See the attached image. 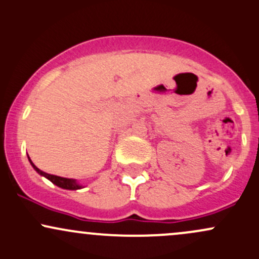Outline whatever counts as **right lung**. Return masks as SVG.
<instances>
[{
    "mask_svg": "<svg viewBox=\"0 0 259 259\" xmlns=\"http://www.w3.org/2000/svg\"><path fill=\"white\" fill-rule=\"evenodd\" d=\"M29 161H30L31 166L34 167V170L36 171L37 174H40V175L46 177L48 180H50L54 185L59 186L61 188H65V190H79V188H82V186L78 184L77 181L73 179H66V177H60V176H55V175H50V174L48 172H44V171L40 170V168H37L35 165L31 162L30 159H29Z\"/></svg>",
    "mask_w": 259,
    "mask_h": 259,
    "instance_id": "right-lung-1",
    "label": "right lung"
}]
</instances>
